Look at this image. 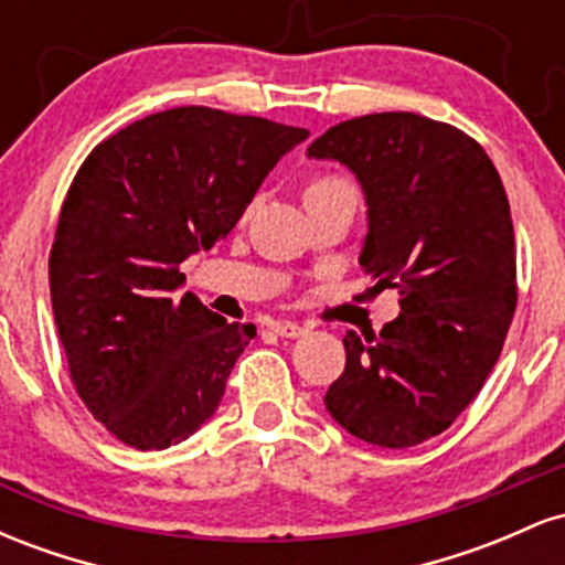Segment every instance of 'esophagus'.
<instances>
[{
  "label": "esophagus",
  "mask_w": 565,
  "mask_h": 565,
  "mask_svg": "<svg viewBox=\"0 0 565 565\" xmlns=\"http://www.w3.org/2000/svg\"><path fill=\"white\" fill-rule=\"evenodd\" d=\"M274 332L278 337H284V340H297V337L305 334V329L300 323H291V321H276L274 323Z\"/></svg>",
  "instance_id": "1"
}]
</instances>
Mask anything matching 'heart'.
<instances>
[{
	"label": "heart",
	"mask_w": 565,
	"mask_h": 565,
	"mask_svg": "<svg viewBox=\"0 0 565 565\" xmlns=\"http://www.w3.org/2000/svg\"><path fill=\"white\" fill-rule=\"evenodd\" d=\"M348 188H353V185H350L348 180H342V178H321V180H316V183H310L308 193H305V199H308V196H316V193L348 191Z\"/></svg>",
	"instance_id": "obj_1"
}]
</instances>
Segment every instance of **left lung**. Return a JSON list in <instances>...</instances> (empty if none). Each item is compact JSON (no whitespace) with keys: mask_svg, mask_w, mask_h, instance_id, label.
I'll return each mask as SVG.
<instances>
[{"mask_svg":"<svg viewBox=\"0 0 565 565\" xmlns=\"http://www.w3.org/2000/svg\"><path fill=\"white\" fill-rule=\"evenodd\" d=\"M366 199L359 265L398 289L380 334L348 332L345 372L323 404L350 436L406 449L438 436L481 393L515 313V233L499 172L476 140L419 114H369L316 138Z\"/></svg>","mask_w":565,"mask_h":565,"instance_id":"left-lung-1","label":"left lung"}]
</instances>
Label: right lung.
<instances>
[{"label":"right lung","instance_id":"1","mask_svg":"<svg viewBox=\"0 0 565 565\" xmlns=\"http://www.w3.org/2000/svg\"><path fill=\"white\" fill-rule=\"evenodd\" d=\"M308 129L204 106L151 114L103 140L63 201L50 295L84 406L121 444L167 449L217 412L255 337L185 291L180 263L233 231Z\"/></svg>","mask_w":565,"mask_h":565}]
</instances>
